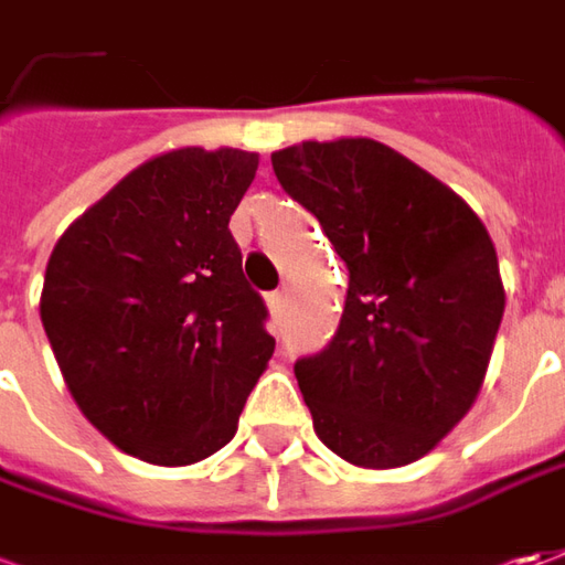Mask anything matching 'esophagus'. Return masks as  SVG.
<instances>
[{"label":"esophagus","instance_id":"1","mask_svg":"<svg viewBox=\"0 0 565 565\" xmlns=\"http://www.w3.org/2000/svg\"><path fill=\"white\" fill-rule=\"evenodd\" d=\"M267 308H270L274 317H279L282 308H286V295H282V291H270V295H267Z\"/></svg>","mask_w":565,"mask_h":565}]
</instances>
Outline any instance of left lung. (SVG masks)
Masks as SVG:
<instances>
[{"instance_id":"left-lung-1","label":"left lung","mask_w":565,"mask_h":565,"mask_svg":"<svg viewBox=\"0 0 565 565\" xmlns=\"http://www.w3.org/2000/svg\"><path fill=\"white\" fill-rule=\"evenodd\" d=\"M348 267L332 342L295 361L313 433L354 467L414 463L469 414L503 317L494 242L457 192L373 139L274 151Z\"/></svg>"}]
</instances>
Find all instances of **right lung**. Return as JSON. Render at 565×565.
<instances>
[{"label":"right lung","mask_w":565,"mask_h":565,"mask_svg":"<svg viewBox=\"0 0 565 565\" xmlns=\"http://www.w3.org/2000/svg\"><path fill=\"white\" fill-rule=\"evenodd\" d=\"M255 170V151H164L71 223L49 257L40 317L67 392L146 463L221 450L274 358L267 305L230 233Z\"/></svg>","instance_id":"right-lung-1"}]
</instances>
